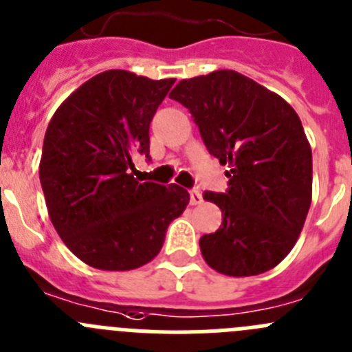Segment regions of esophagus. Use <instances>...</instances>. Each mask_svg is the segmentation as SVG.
Segmentation results:
<instances>
[{
	"label": "esophagus",
	"instance_id": "1",
	"mask_svg": "<svg viewBox=\"0 0 352 352\" xmlns=\"http://www.w3.org/2000/svg\"><path fill=\"white\" fill-rule=\"evenodd\" d=\"M201 202H202V193L195 188L190 190V204L197 206V204H201Z\"/></svg>",
	"mask_w": 352,
	"mask_h": 352
}]
</instances>
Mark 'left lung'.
I'll list each match as a JSON object with an SVG mask.
<instances>
[{
  "mask_svg": "<svg viewBox=\"0 0 352 352\" xmlns=\"http://www.w3.org/2000/svg\"><path fill=\"white\" fill-rule=\"evenodd\" d=\"M169 98L190 109L209 153L228 166L227 192H204L221 209V227L199 241L206 263L234 277L274 269L312 199V151L296 111L232 69L182 80Z\"/></svg>",
  "mask_w": 352,
  "mask_h": 352,
  "instance_id": "8db88e82",
  "label": "left lung"
}]
</instances>
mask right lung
I'll return each mask as SVG.
<instances>
[{"mask_svg":"<svg viewBox=\"0 0 352 352\" xmlns=\"http://www.w3.org/2000/svg\"><path fill=\"white\" fill-rule=\"evenodd\" d=\"M174 78L109 69L57 108L43 140L40 182L52 225L71 253L101 270H132L162 250L190 193L138 182L132 157L150 160V122Z\"/></svg>","mask_w":352,"mask_h":352,"instance_id":"right-lung-1","label":"right lung"}]
</instances>
